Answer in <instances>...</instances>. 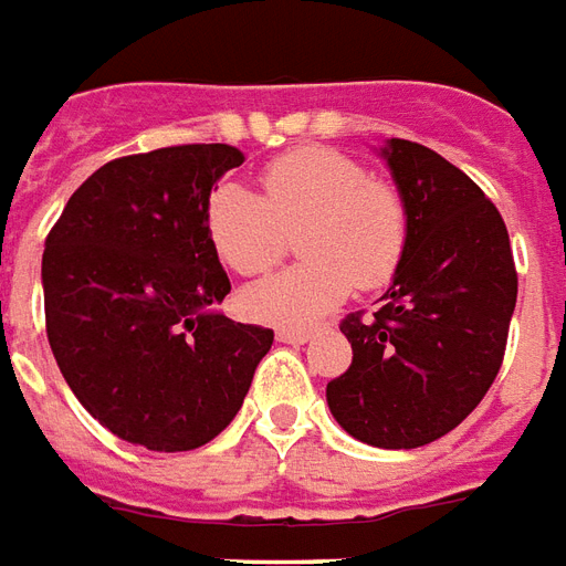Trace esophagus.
<instances>
[{"mask_svg": "<svg viewBox=\"0 0 566 566\" xmlns=\"http://www.w3.org/2000/svg\"><path fill=\"white\" fill-rule=\"evenodd\" d=\"M277 339L280 343H289V346H304L310 339V331H301V328H280L277 331Z\"/></svg>", "mask_w": 566, "mask_h": 566, "instance_id": "1", "label": "esophagus"}]
</instances>
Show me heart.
<instances>
[{"mask_svg":"<svg viewBox=\"0 0 566 566\" xmlns=\"http://www.w3.org/2000/svg\"><path fill=\"white\" fill-rule=\"evenodd\" d=\"M206 232L229 271L253 277L277 265L289 235L307 262L244 289L241 304L265 325H313L358 289L397 274L409 211L399 190L337 148L304 146L271 160L262 197L220 185L206 206Z\"/></svg>","mask_w":566,"mask_h":566,"instance_id":"heart-1","label":"heart"}]
</instances>
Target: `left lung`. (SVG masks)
Here are the masks:
<instances>
[{
	"label": "left lung",
	"instance_id": "1",
	"mask_svg": "<svg viewBox=\"0 0 566 566\" xmlns=\"http://www.w3.org/2000/svg\"><path fill=\"white\" fill-rule=\"evenodd\" d=\"M409 211V241L373 318L339 325L352 367L328 409L352 439L423 448L460 427L499 376L516 307V268L499 208L432 148H379Z\"/></svg>",
	"mask_w": 566,
	"mask_h": 566
}]
</instances>
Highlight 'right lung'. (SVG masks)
Returning <instances> with one entry per match:
<instances>
[{"label": "right lung", "instance_id": "right-lung-1", "mask_svg": "<svg viewBox=\"0 0 566 566\" xmlns=\"http://www.w3.org/2000/svg\"><path fill=\"white\" fill-rule=\"evenodd\" d=\"M235 146L109 160L76 187L44 244L46 339L83 409L160 453L202 448L232 423L274 331L218 310L229 277L206 232Z\"/></svg>", "mask_w": 566, "mask_h": 566}]
</instances>
